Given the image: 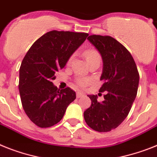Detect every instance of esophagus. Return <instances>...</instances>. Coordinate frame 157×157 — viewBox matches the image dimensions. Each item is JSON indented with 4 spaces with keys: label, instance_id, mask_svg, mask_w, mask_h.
<instances>
[{
    "label": "esophagus",
    "instance_id": "obj_1",
    "mask_svg": "<svg viewBox=\"0 0 157 157\" xmlns=\"http://www.w3.org/2000/svg\"><path fill=\"white\" fill-rule=\"evenodd\" d=\"M84 93H81V92H77V93H76V97H77V98H81V97H84Z\"/></svg>",
    "mask_w": 157,
    "mask_h": 157
}]
</instances>
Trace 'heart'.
<instances>
[{
    "instance_id": "1",
    "label": "heart",
    "mask_w": 157,
    "mask_h": 157,
    "mask_svg": "<svg viewBox=\"0 0 157 157\" xmlns=\"http://www.w3.org/2000/svg\"><path fill=\"white\" fill-rule=\"evenodd\" d=\"M83 55L85 56V60H86L88 64L93 62V61H99V62H101V54H100V52H99L97 49H95V48H87V49H85V51H84ZM72 56H70V57L68 58V62H67L68 64H70L71 61H72ZM89 82H90V80H89V79H79L78 81H77V85L80 87H85L86 85H89Z\"/></svg>"
}]
</instances>
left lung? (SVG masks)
I'll list each match as a JSON object with an SVG mask.
<instances>
[{"instance_id": "8db88e82", "label": "left lung", "mask_w": 157, "mask_h": 157, "mask_svg": "<svg viewBox=\"0 0 157 157\" xmlns=\"http://www.w3.org/2000/svg\"><path fill=\"white\" fill-rule=\"evenodd\" d=\"M88 40L101 53L104 84L100 92H106L102 102L97 95H89L91 106L84 118L91 128L106 132L121 124L131 110L139 85V72L133 57L127 48L112 36L91 35Z\"/></svg>"}]
</instances>
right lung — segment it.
Here are the masks:
<instances>
[{
	"instance_id": "1",
	"label": "right lung",
	"mask_w": 157,
	"mask_h": 157,
	"mask_svg": "<svg viewBox=\"0 0 157 157\" xmlns=\"http://www.w3.org/2000/svg\"><path fill=\"white\" fill-rule=\"evenodd\" d=\"M88 36L85 33L48 32L34 42L24 57L19 72L20 96L26 115L38 127L58 123L76 99L72 89L60 90L52 81Z\"/></svg>"
}]
</instances>
